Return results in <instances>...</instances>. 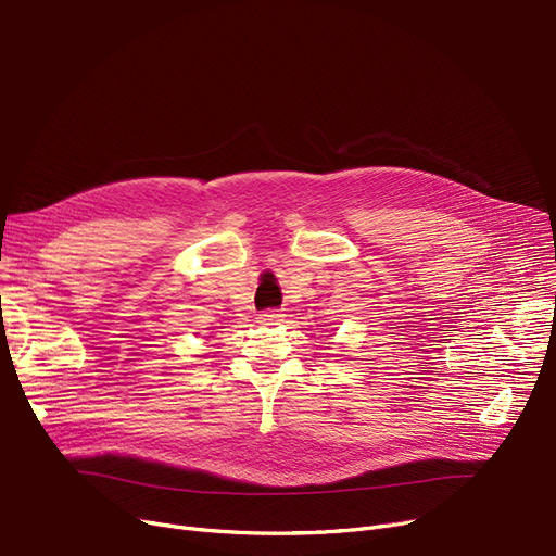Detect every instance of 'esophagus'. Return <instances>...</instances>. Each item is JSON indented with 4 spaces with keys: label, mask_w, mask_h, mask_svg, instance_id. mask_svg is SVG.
<instances>
[{
    "label": "esophagus",
    "mask_w": 556,
    "mask_h": 556,
    "mask_svg": "<svg viewBox=\"0 0 556 556\" xmlns=\"http://www.w3.org/2000/svg\"><path fill=\"white\" fill-rule=\"evenodd\" d=\"M281 313H277V311H263V313H258V323H263V325H279L281 323Z\"/></svg>",
    "instance_id": "1"
}]
</instances>
